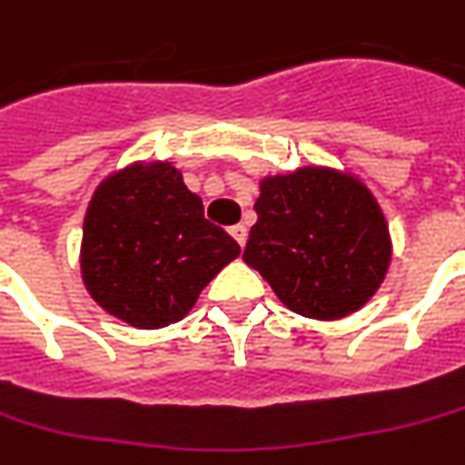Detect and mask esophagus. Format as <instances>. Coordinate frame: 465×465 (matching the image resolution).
<instances>
[{
	"mask_svg": "<svg viewBox=\"0 0 465 465\" xmlns=\"http://www.w3.org/2000/svg\"><path fill=\"white\" fill-rule=\"evenodd\" d=\"M230 235L238 241V245H241V248H243L245 241H248V230H245L243 224H232V227H230Z\"/></svg>",
	"mask_w": 465,
	"mask_h": 465,
	"instance_id": "34e87169",
	"label": "esophagus"
}]
</instances>
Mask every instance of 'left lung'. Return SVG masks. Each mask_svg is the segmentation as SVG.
I'll return each mask as SVG.
<instances>
[{
	"label": "left lung",
	"instance_id": "8db88e82",
	"mask_svg": "<svg viewBox=\"0 0 465 465\" xmlns=\"http://www.w3.org/2000/svg\"><path fill=\"white\" fill-rule=\"evenodd\" d=\"M245 264L291 312L335 322L363 309L384 282L392 238L382 206L351 170L306 164L264 174Z\"/></svg>",
	"mask_w": 465,
	"mask_h": 465
}]
</instances>
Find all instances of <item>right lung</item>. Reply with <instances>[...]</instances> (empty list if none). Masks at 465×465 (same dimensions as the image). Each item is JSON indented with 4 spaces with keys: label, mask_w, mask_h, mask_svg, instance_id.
Segmentation results:
<instances>
[{
    "label": "right lung",
    "mask_w": 465,
    "mask_h": 465,
    "mask_svg": "<svg viewBox=\"0 0 465 465\" xmlns=\"http://www.w3.org/2000/svg\"><path fill=\"white\" fill-rule=\"evenodd\" d=\"M241 256L222 227L203 220L170 159H138L96 185L83 217L81 280L109 316L135 330L185 319L201 291Z\"/></svg>",
    "instance_id": "obj_1"
}]
</instances>
